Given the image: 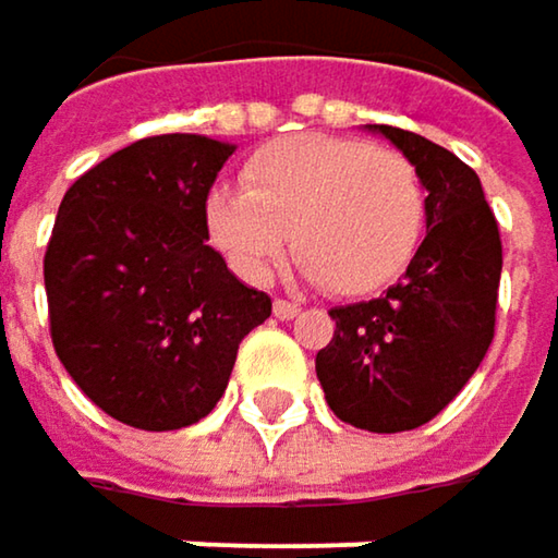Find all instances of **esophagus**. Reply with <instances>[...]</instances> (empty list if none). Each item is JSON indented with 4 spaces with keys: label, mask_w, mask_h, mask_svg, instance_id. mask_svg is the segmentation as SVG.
I'll use <instances>...</instances> for the list:
<instances>
[{
    "label": "esophagus",
    "mask_w": 558,
    "mask_h": 558,
    "mask_svg": "<svg viewBox=\"0 0 558 558\" xmlns=\"http://www.w3.org/2000/svg\"><path fill=\"white\" fill-rule=\"evenodd\" d=\"M272 312H276V318H279V322H292V318L302 312V305L286 302V299H276V302H272Z\"/></svg>",
    "instance_id": "esophagus-1"
}]
</instances>
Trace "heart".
Instances as JSON below:
<instances>
[{
	"instance_id": "heart-1",
	"label": "heart",
	"mask_w": 558,
	"mask_h": 558,
	"mask_svg": "<svg viewBox=\"0 0 558 558\" xmlns=\"http://www.w3.org/2000/svg\"><path fill=\"white\" fill-rule=\"evenodd\" d=\"M425 220L416 168L393 148L348 136H289L263 145L243 187L207 197V230L230 269L266 282L286 253L338 295L387 286L413 256Z\"/></svg>"
}]
</instances>
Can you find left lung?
I'll return each instance as SVG.
<instances>
[{
    "label": "left lung",
    "instance_id": "obj_1",
    "mask_svg": "<svg viewBox=\"0 0 558 558\" xmlns=\"http://www.w3.org/2000/svg\"><path fill=\"white\" fill-rule=\"evenodd\" d=\"M390 140L425 187V240L387 295L338 305L315 371L331 413L367 432L435 418L471 380L494 341L500 233L481 178L448 148L397 126Z\"/></svg>",
    "mask_w": 558,
    "mask_h": 558
}]
</instances>
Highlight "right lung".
<instances>
[{
    "label": "right lung",
    "instance_id": "1",
    "mask_svg": "<svg viewBox=\"0 0 558 558\" xmlns=\"http://www.w3.org/2000/svg\"><path fill=\"white\" fill-rule=\"evenodd\" d=\"M230 142L171 133L81 174L45 253L51 341L74 384L133 428L204 418L240 341L272 315L207 246V194Z\"/></svg>",
    "mask_w": 558,
    "mask_h": 558
}]
</instances>
